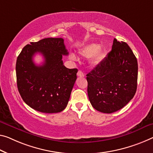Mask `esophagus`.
<instances>
[{"mask_svg":"<svg viewBox=\"0 0 153 153\" xmlns=\"http://www.w3.org/2000/svg\"><path fill=\"white\" fill-rule=\"evenodd\" d=\"M77 76L79 77H84L85 74H83V72L81 71V70H79L78 72H77Z\"/></svg>","mask_w":153,"mask_h":153,"instance_id":"1","label":"esophagus"}]
</instances>
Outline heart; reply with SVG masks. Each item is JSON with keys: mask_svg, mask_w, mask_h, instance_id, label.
I'll return each instance as SVG.
<instances>
[{"mask_svg": "<svg viewBox=\"0 0 153 153\" xmlns=\"http://www.w3.org/2000/svg\"><path fill=\"white\" fill-rule=\"evenodd\" d=\"M100 46L97 44H90L87 45L80 51L79 53L85 57H91L90 64L92 66H96L102 62L105 57V51L101 49ZM70 58L73 60H76V57L74 54L70 55Z\"/></svg>", "mask_w": 153, "mask_h": 153, "instance_id": "heart-1", "label": "heart"}]
</instances>
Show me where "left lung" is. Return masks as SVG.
I'll use <instances>...</instances> for the list:
<instances>
[{"instance_id": "1", "label": "left lung", "mask_w": 153, "mask_h": 153, "mask_svg": "<svg viewBox=\"0 0 153 153\" xmlns=\"http://www.w3.org/2000/svg\"><path fill=\"white\" fill-rule=\"evenodd\" d=\"M137 61L132 50L126 42L115 38L107 57L86 75L92 107L106 114L123 108L137 90Z\"/></svg>"}]
</instances>
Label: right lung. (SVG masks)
Returning <instances> with one entry per match:
<instances>
[{"label": "right lung", "instance_id": "right-lung-1", "mask_svg": "<svg viewBox=\"0 0 153 153\" xmlns=\"http://www.w3.org/2000/svg\"><path fill=\"white\" fill-rule=\"evenodd\" d=\"M63 38L42 39L25 46L18 55L16 70L18 90L26 104L37 111L53 114L66 107L76 79V68L65 67L63 55H68ZM40 53L42 65L33 62Z\"/></svg>", "mask_w": 153, "mask_h": 153}]
</instances>
